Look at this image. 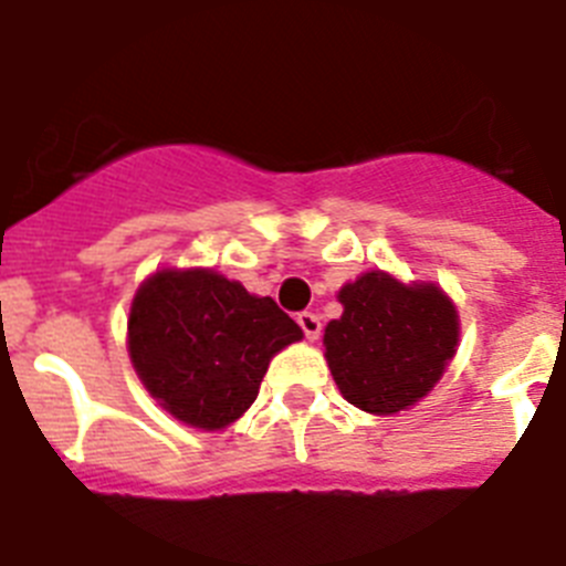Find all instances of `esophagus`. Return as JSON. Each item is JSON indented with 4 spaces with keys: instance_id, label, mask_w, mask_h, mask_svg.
Segmentation results:
<instances>
[{
    "instance_id": "1",
    "label": "esophagus",
    "mask_w": 566,
    "mask_h": 566,
    "mask_svg": "<svg viewBox=\"0 0 566 566\" xmlns=\"http://www.w3.org/2000/svg\"><path fill=\"white\" fill-rule=\"evenodd\" d=\"M297 323H300V328H303V334H306V339H312V343L319 337V332H323V323H319L317 314H312V312L297 314Z\"/></svg>"
}]
</instances>
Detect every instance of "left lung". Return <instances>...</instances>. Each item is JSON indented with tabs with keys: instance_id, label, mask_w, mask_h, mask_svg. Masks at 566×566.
<instances>
[{
	"instance_id": "obj_1",
	"label": "left lung",
	"mask_w": 566,
	"mask_h": 566,
	"mask_svg": "<svg viewBox=\"0 0 566 566\" xmlns=\"http://www.w3.org/2000/svg\"><path fill=\"white\" fill-rule=\"evenodd\" d=\"M343 314L323 334L332 377L354 408L391 417L433 391L457 354L459 312L437 283L382 269L337 292Z\"/></svg>"
}]
</instances>
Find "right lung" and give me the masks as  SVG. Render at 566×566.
Here are the masks:
<instances>
[{"mask_svg":"<svg viewBox=\"0 0 566 566\" xmlns=\"http://www.w3.org/2000/svg\"><path fill=\"white\" fill-rule=\"evenodd\" d=\"M297 339L300 326L272 297L201 266L149 274L127 319V352L149 397L201 431L238 422L274 354Z\"/></svg>","mask_w":566,"mask_h":566,"instance_id":"right-lung-1","label":"right lung"}]
</instances>
